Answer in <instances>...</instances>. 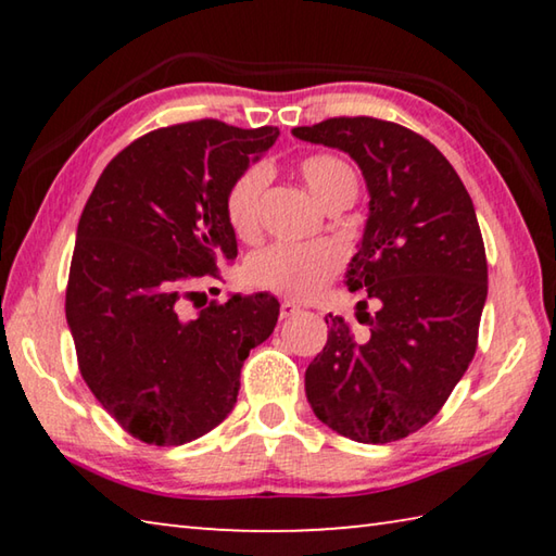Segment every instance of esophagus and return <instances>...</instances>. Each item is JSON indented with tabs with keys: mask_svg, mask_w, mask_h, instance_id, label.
Here are the masks:
<instances>
[{
	"mask_svg": "<svg viewBox=\"0 0 556 556\" xmlns=\"http://www.w3.org/2000/svg\"><path fill=\"white\" fill-rule=\"evenodd\" d=\"M301 308L294 304V301H281L279 306V318H291L294 314H299Z\"/></svg>",
	"mask_w": 556,
	"mask_h": 556,
	"instance_id": "esophagus-1",
	"label": "esophagus"
}]
</instances>
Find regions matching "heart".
<instances>
[{
    "label": "heart",
    "instance_id": "b5f03b06",
    "mask_svg": "<svg viewBox=\"0 0 556 556\" xmlns=\"http://www.w3.org/2000/svg\"><path fill=\"white\" fill-rule=\"evenodd\" d=\"M299 172L318 203L326 205L341 195L355 199L357 176L353 166L341 156L312 154L299 164ZM267 178V166H248L225 193V218H228L232 232L242 240H250L257 232L260 201ZM341 265L343 255L336 244L277 242L250 257L248 279L255 287L269 289L281 296L312 299L328 285V279L341 269Z\"/></svg>",
    "mask_w": 556,
    "mask_h": 556
}]
</instances>
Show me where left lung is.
I'll use <instances>...</instances> for the list:
<instances>
[{
  "label": "left lung",
  "mask_w": 556,
  "mask_h": 556,
  "mask_svg": "<svg viewBox=\"0 0 556 556\" xmlns=\"http://www.w3.org/2000/svg\"><path fill=\"white\" fill-rule=\"evenodd\" d=\"M341 149L368 186V220L348 262L345 287L370 338L355 343L341 316L306 368V400L326 427L361 444L409 437L444 407L473 361L488 296L485 248L473 201L454 166L394 122L333 117L291 129Z\"/></svg>",
  "instance_id": "left-lung-1"
}]
</instances>
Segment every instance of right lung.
<instances>
[{"label": "right lung", "mask_w": 556, "mask_h": 556, "mask_svg": "<svg viewBox=\"0 0 556 556\" xmlns=\"http://www.w3.org/2000/svg\"><path fill=\"white\" fill-rule=\"evenodd\" d=\"M279 137L218 119L139 137L83 208L65 318L83 380L117 425L156 446L208 434L238 402L244 357L277 326L269 294H232L181 318L186 281L238 257L225 193Z\"/></svg>", "instance_id": "1"}]
</instances>
